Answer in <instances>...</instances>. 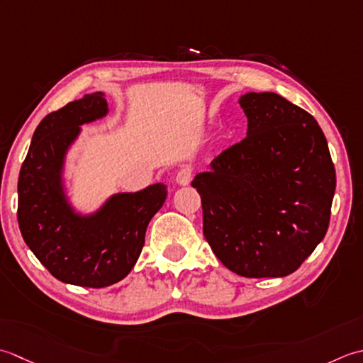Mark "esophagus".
Instances as JSON below:
<instances>
[{"instance_id":"1","label":"esophagus","mask_w":363,"mask_h":363,"mask_svg":"<svg viewBox=\"0 0 363 363\" xmlns=\"http://www.w3.org/2000/svg\"><path fill=\"white\" fill-rule=\"evenodd\" d=\"M191 179H192V171H191V167L186 166V167L180 169L179 174H177V177H175V182L179 183L180 186H188Z\"/></svg>"}]
</instances>
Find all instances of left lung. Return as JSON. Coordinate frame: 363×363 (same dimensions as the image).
Wrapping results in <instances>:
<instances>
[{"label": "left lung", "mask_w": 363, "mask_h": 363, "mask_svg": "<svg viewBox=\"0 0 363 363\" xmlns=\"http://www.w3.org/2000/svg\"><path fill=\"white\" fill-rule=\"evenodd\" d=\"M238 103L246 138L191 183L202 199L203 235L235 274L285 277L328 232L334 162L307 111L276 92H247Z\"/></svg>", "instance_id": "8db88e82"}]
</instances>
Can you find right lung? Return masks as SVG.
<instances>
[{
  "label": "right lung",
  "mask_w": 363,
  "mask_h": 363,
  "mask_svg": "<svg viewBox=\"0 0 363 363\" xmlns=\"http://www.w3.org/2000/svg\"><path fill=\"white\" fill-rule=\"evenodd\" d=\"M103 92L87 94L43 117L18 177V225L26 246L64 284L103 288L130 274L150 219L166 201L164 183L117 192L97 210H77L67 194L65 161L81 125L106 117Z\"/></svg>",
  "instance_id": "1"
}]
</instances>
